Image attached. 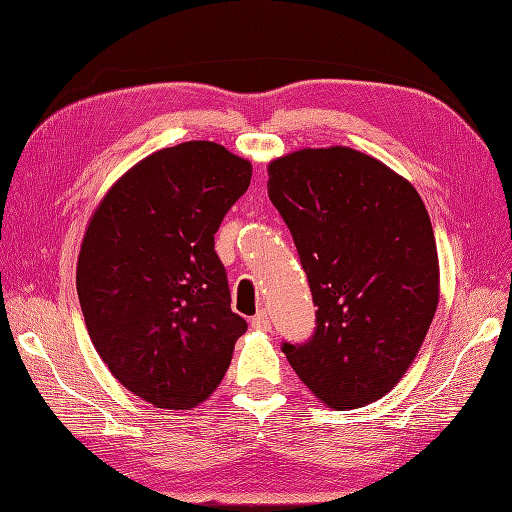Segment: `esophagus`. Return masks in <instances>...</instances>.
<instances>
[{
	"mask_svg": "<svg viewBox=\"0 0 512 512\" xmlns=\"http://www.w3.org/2000/svg\"><path fill=\"white\" fill-rule=\"evenodd\" d=\"M251 326L257 328V330H270L272 328V320H270L268 314H265V311H259L257 316L251 318Z\"/></svg>",
	"mask_w": 512,
	"mask_h": 512,
	"instance_id": "34e87169",
	"label": "esophagus"
}]
</instances>
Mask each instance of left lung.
<instances>
[{
	"label": "left lung",
	"instance_id": "left-lung-1",
	"mask_svg": "<svg viewBox=\"0 0 512 512\" xmlns=\"http://www.w3.org/2000/svg\"><path fill=\"white\" fill-rule=\"evenodd\" d=\"M268 175L318 305L314 337L282 351L328 408L368 406L406 374L439 303L425 203L406 177L347 146L291 152Z\"/></svg>",
	"mask_w": 512,
	"mask_h": 512
}]
</instances>
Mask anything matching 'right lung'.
Wrapping results in <instances>:
<instances>
[{
  "mask_svg": "<svg viewBox=\"0 0 512 512\" xmlns=\"http://www.w3.org/2000/svg\"><path fill=\"white\" fill-rule=\"evenodd\" d=\"M251 175L215 142L163 148L125 171L87 224L77 261L87 332L115 379L154 408L203 404L247 330L213 236Z\"/></svg>",
  "mask_w": 512,
  "mask_h": 512,
  "instance_id": "1",
  "label": "right lung"
}]
</instances>
